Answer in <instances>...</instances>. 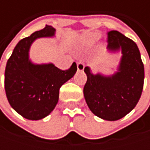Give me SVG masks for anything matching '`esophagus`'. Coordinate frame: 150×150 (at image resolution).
Masks as SVG:
<instances>
[{
    "instance_id": "esophagus-1",
    "label": "esophagus",
    "mask_w": 150,
    "mask_h": 150,
    "mask_svg": "<svg viewBox=\"0 0 150 150\" xmlns=\"http://www.w3.org/2000/svg\"><path fill=\"white\" fill-rule=\"evenodd\" d=\"M84 68H85V65H84V63L80 61V62H77V69H78V71H83Z\"/></svg>"
}]
</instances>
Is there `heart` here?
Returning a JSON list of instances; mask_svg holds the SVG:
<instances>
[{
  "instance_id": "1",
  "label": "heart",
  "mask_w": 150,
  "mask_h": 150,
  "mask_svg": "<svg viewBox=\"0 0 150 150\" xmlns=\"http://www.w3.org/2000/svg\"><path fill=\"white\" fill-rule=\"evenodd\" d=\"M99 34L98 33H89L87 34L84 37L85 42L88 44H92L94 42H96L98 39H99Z\"/></svg>"
}]
</instances>
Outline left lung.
<instances>
[{
	"instance_id": "1",
	"label": "left lung",
	"mask_w": 150,
	"mask_h": 150,
	"mask_svg": "<svg viewBox=\"0 0 150 150\" xmlns=\"http://www.w3.org/2000/svg\"><path fill=\"white\" fill-rule=\"evenodd\" d=\"M107 42L109 51L122 50L118 71L110 76L93 75L86 67L83 94L93 114L103 120L116 121L137 104L143 88L144 66L138 47L131 39L112 30L108 32Z\"/></svg>"
}]
</instances>
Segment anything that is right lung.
Returning <instances> with one entry per match:
<instances>
[{
	"label": "right lung",
	"instance_id": "1",
	"mask_svg": "<svg viewBox=\"0 0 150 150\" xmlns=\"http://www.w3.org/2000/svg\"><path fill=\"white\" fill-rule=\"evenodd\" d=\"M51 26L21 40L8 60L5 69V91L8 101L15 111L28 120H41L48 115L59 99L60 88L77 70L73 62L67 70L52 63L34 64L28 59V51L35 40L54 36Z\"/></svg>",
	"mask_w": 150,
	"mask_h": 150
}]
</instances>
